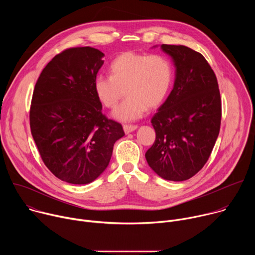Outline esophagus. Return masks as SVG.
Returning <instances> with one entry per match:
<instances>
[{
	"mask_svg": "<svg viewBox=\"0 0 255 255\" xmlns=\"http://www.w3.org/2000/svg\"><path fill=\"white\" fill-rule=\"evenodd\" d=\"M137 127H138V126H136V125H124V126H123V129H124V132H125L126 134H128V133H131V132H133L134 130H136Z\"/></svg>",
	"mask_w": 255,
	"mask_h": 255,
	"instance_id": "34e87169",
	"label": "esophagus"
}]
</instances>
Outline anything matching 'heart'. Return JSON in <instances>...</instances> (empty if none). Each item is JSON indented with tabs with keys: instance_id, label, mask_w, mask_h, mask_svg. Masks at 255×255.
I'll use <instances>...</instances> for the list:
<instances>
[{
	"instance_id": "b5f03b06",
	"label": "heart",
	"mask_w": 255,
	"mask_h": 255,
	"mask_svg": "<svg viewBox=\"0 0 255 255\" xmlns=\"http://www.w3.org/2000/svg\"><path fill=\"white\" fill-rule=\"evenodd\" d=\"M110 71L111 76L95 78L94 90L99 101L109 109L118 105L125 90L127 98L114 112L115 118L121 121L138 120L147 108H157L172 82L171 63L160 54L124 52L112 61Z\"/></svg>"
}]
</instances>
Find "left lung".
<instances>
[{
	"instance_id": "8db88e82",
	"label": "left lung",
	"mask_w": 255,
	"mask_h": 255,
	"mask_svg": "<svg viewBox=\"0 0 255 255\" xmlns=\"http://www.w3.org/2000/svg\"><path fill=\"white\" fill-rule=\"evenodd\" d=\"M175 66L173 89L152 117L155 141L145 153L160 177L181 181L208 161L219 135L222 106L217 78L205 57L184 45L162 44Z\"/></svg>"
}]
</instances>
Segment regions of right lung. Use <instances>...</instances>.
Wrapping results in <instances>:
<instances>
[{
	"mask_svg": "<svg viewBox=\"0 0 255 255\" xmlns=\"http://www.w3.org/2000/svg\"><path fill=\"white\" fill-rule=\"evenodd\" d=\"M104 53L85 46L55 55L36 82L30 129L46 167L74 185L95 180L110 162L122 125L102 113L94 81Z\"/></svg>",
	"mask_w": 255,
	"mask_h": 255,
	"instance_id": "1",
	"label": "right lung"
}]
</instances>
